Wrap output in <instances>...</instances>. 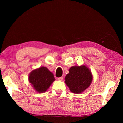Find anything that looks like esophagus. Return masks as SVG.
I'll use <instances>...</instances> for the list:
<instances>
[{"label":"esophagus","instance_id":"obj_1","mask_svg":"<svg viewBox=\"0 0 123 123\" xmlns=\"http://www.w3.org/2000/svg\"><path fill=\"white\" fill-rule=\"evenodd\" d=\"M63 77L61 76V77H60V78H58V80L60 81H62V80H63Z\"/></svg>","mask_w":123,"mask_h":123}]
</instances>
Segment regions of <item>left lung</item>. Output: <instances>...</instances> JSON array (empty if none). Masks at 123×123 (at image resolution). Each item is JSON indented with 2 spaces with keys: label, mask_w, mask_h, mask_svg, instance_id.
<instances>
[{
  "label": "left lung",
  "mask_w": 123,
  "mask_h": 123,
  "mask_svg": "<svg viewBox=\"0 0 123 123\" xmlns=\"http://www.w3.org/2000/svg\"><path fill=\"white\" fill-rule=\"evenodd\" d=\"M93 79L91 70L86 66H73L65 77V83L72 92L82 93L90 86Z\"/></svg>",
  "instance_id": "1"
}]
</instances>
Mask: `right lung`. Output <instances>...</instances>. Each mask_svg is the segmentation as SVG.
Returning a JSON list of instances; mask_svg holds the SVG:
<instances>
[{
  "instance_id": "obj_1",
  "label": "right lung",
  "mask_w": 123,
  "mask_h": 123,
  "mask_svg": "<svg viewBox=\"0 0 123 123\" xmlns=\"http://www.w3.org/2000/svg\"><path fill=\"white\" fill-rule=\"evenodd\" d=\"M55 80L53 74L45 67L32 70L29 75V82L35 91L41 93L46 91Z\"/></svg>"
}]
</instances>
